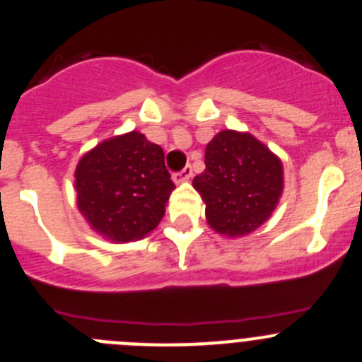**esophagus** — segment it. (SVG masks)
<instances>
[{
  "mask_svg": "<svg viewBox=\"0 0 362 362\" xmlns=\"http://www.w3.org/2000/svg\"><path fill=\"white\" fill-rule=\"evenodd\" d=\"M191 177H192V168L191 166H185L184 170L178 171V173L173 175V180H175V184H182V182L191 180Z\"/></svg>",
  "mask_w": 362,
  "mask_h": 362,
  "instance_id": "34e87169",
  "label": "esophagus"
}]
</instances>
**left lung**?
<instances>
[{
    "instance_id": "obj_1",
    "label": "left lung",
    "mask_w": 362,
    "mask_h": 362,
    "mask_svg": "<svg viewBox=\"0 0 362 362\" xmlns=\"http://www.w3.org/2000/svg\"><path fill=\"white\" fill-rule=\"evenodd\" d=\"M283 164L249 132L221 131L205 148V171L192 185L205 202L206 223L226 237L262 226L283 192Z\"/></svg>"
}]
</instances>
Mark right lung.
<instances>
[{"label": "right lung", "instance_id": "right-lung-1", "mask_svg": "<svg viewBox=\"0 0 362 362\" xmlns=\"http://www.w3.org/2000/svg\"><path fill=\"white\" fill-rule=\"evenodd\" d=\"M77 209L113 242L146 237L164 217L175 184L164 152L138 131L99 143L76 168Z\"/></svg>", "mask_w": 362, "mask_h": 362}]
</instances>
